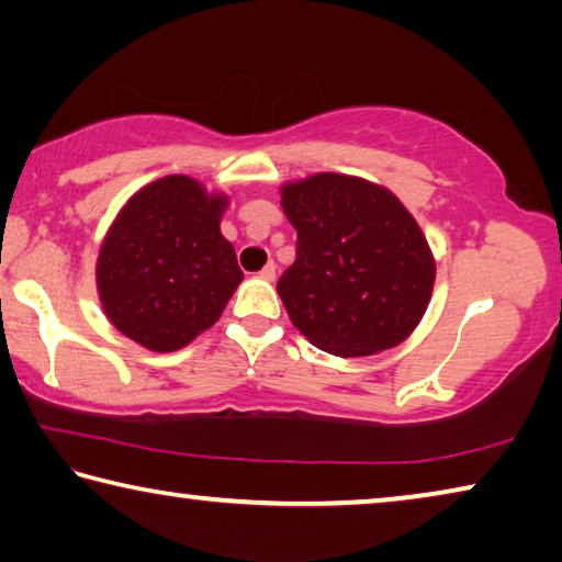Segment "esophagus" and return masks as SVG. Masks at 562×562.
Returning <instances> with one entry per match:
<instances>
[{
  "instance_id": "esophagus-1",
  "label": "esophagus",
  "mask_w": 562,
  "mask_h": 562,
  "mask_svg": "<svg viewBox=\"0 0 562 562\" xmlns=\"http://www.w3.org/2000/svg\"><path fill=\"white\" fill-rule=\"evenodd\" d=\"M274 270H278V268H274V262L270 260V262H268V265H265V268H262V270H260L258 274H260V278H262V280H268V282H272V280H274Z\"/></svg>"
}]
</instances>
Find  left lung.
Returning a JSON list of instances; mask_svg holds the SVG:
<instances>
[{"label": "left lung", "instance_id": "8db88e82", "mask_svg": "<svg viewBox=\"0 0 562 562\" xmlns=\"http://www.w3.org/2000/svg\"><path fill=\"white\" fill-rule=\"evenodd\" d=\"M280 195L297 231V258L278 282L292 325L335 357L402 345L429 307L436 280L414 215L389 188L345 173L292 180Z\"/></svg>", "mask_w": 562, "mask_h": 562}]
</instances>
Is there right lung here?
<instances>
[{"instance_id": "add662e5", "label": "right lung", "mask_w": 562, "mask_h": 562, "mask_svg": "<svg viewBox=\"0 0 562 562\" xmlns=\"http://www.w3.org/2000/svg\"><path fill=\"white\" fill-rule=\"evenodd\" d=\"M231 205L190 176L133 193L103 237L97 290L103 315L150 351H176L221 319L243 272L221 233Z\"/></svg>"}]
</instances>
